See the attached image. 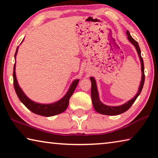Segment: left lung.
I'll use <instances>...</instances> for the list:
<instances>
[{
  "label": "left lung",
  "mask_w": 158,
  "mask_h": 158,
  "mask_svg": "<svg viewBox=\"0 0 158 158\" xmlns=\"http://www.w3.org/2000/svg\"><path fill=\"white\" fill-rule=\"evenodd\" d=\"M126 35H127V39L131 43H132L134 46H135L136 50H137L140 62H141V80L140 82L139 87L138 93L136 94V95L132 99H131L127 102H125L124 105H120V106H108L103 104L100 100V98H99V93L97 88V84H96L95 79L93 77H90V79L91 81V98H92V103L94 107L95 110L98 112L99 114H104V115H109V116H116V115L121 114L124 113L126 111L129 109L132 104L135 102V101L137 100V98L139 95L140 93L141 92V90L143 89L144 81H145V74H144V65H143V58L141 57V50L139 46L138 42L134 40L132 36L130 35V32L127 31Z\"/></svg>",
  "instance_id": "1"
}]
</instances>
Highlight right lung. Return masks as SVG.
Instances as JSON below:
<instances>
[{
    "mask_svg": "<svg viewBox=\"0 0 158 158\" xmlns=\"http://www.w3.org/2000/svg\"><path fill=\"white\" fill-rule=\"evenodd\" d=\"M23 41V40L22 42ZM21 42V43H22ZM19 47L17 48L16 50L15 58V63L14 65V69H13V82H14V87L15 89L16 93L18 96L19 99L22 102L23 105L26 106V108H28L29 110L31 111L33 113L36 114L37 115H40V116L49 117L58 115L59 114L63 113V111L66 110L69 105V100L75 90L77 84H78L79 79H76L72 83L68 91L67 92L66 94L60 99V100L52 104H40L37 103L29 99L27 96L21 89L19 85L18 84L17 77H16L15 68H16V56H17V53L18 52Z\"/></svg>",
    "mask_w": 158,
    "mask_h": 158,
    "instance_id": "add662e5",
    "label": "right lung"
}]
</instances>
